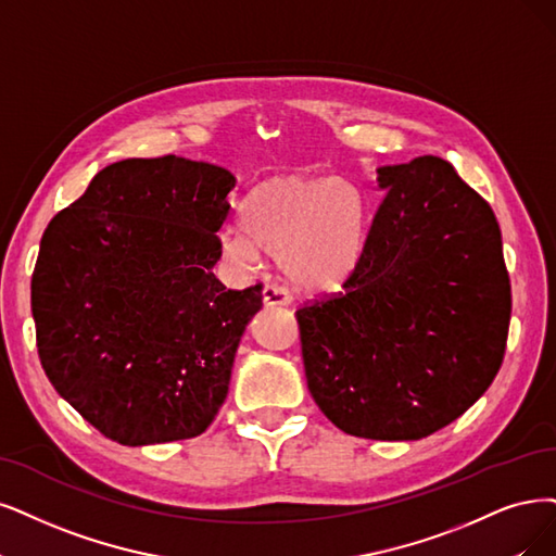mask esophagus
I'll use <instances>...</instances> for the list:
<instances>
[{"label":"esophagus","instance_id":"34e87169","mask_svg":"<svg viewBox=\"0 0 556 556\" xmlns=\"http://www.w3.org/2000/svg\"><path fill=\"white\" fill-rule=\"evenodd\" d=\"M291 302H293V298L289 295V291L281 289V286H265L263 289L265 306H289Z\"/></svg>","mask_w":556,"mask_h":556}]
</instances>
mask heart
Instances as JSON below:
<instances>
[{"instance_id": "heart-1", "label": "heart", "mask_w": 556, "mask_h": 556, "mask_svg": "<svg viewBox=\"0 0 556 556\" xmlns=\"http://www.w3.org/2000/svg\"><path fill=\"white\" fill-rule=\"evenodd\" d=\"M244 229L222 236V254L256 265L261 253L279 256L283 275L304 289L327 291L359 265L366 240L362 194L334 176L279 174L247 197Z\"/></svg>"}]
</instances>
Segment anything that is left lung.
<instances>
[{
	"label": "left lung",
	"instance_id": "8db88e82",
	"mask_svg": "<svg viewBox=\"0 0 556 556\" xmlns=\"http://www.w3.org/2000/svg\"><path fill=\"white\" fill-rule=\"evenodd\" d=\"M384 199L343 293L295 312L323 415L366 440H421L495 380L510 281L495 213L442 157L378 169Z\"/></svg>",
	"mask_w": 556,
	"mask_h": 556
}]
</instances>
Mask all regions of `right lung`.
Masks as SVG:
<instances>
[{"label":"right lung","mask_w":556,"mask_h":556,"mask_svg":"<svg viewBox=\"0 0 556 556\" xmlns=\"http://www.w3.org/2000/svg\"><path fill=\"white\" fill-rule=\"evenodd\" d=\"M236 176L176 155L132 157L93 176L56 213L31 275L43 371L102 435L162 444L201 435L229 392L263 286L213 275Z\"/></svg>","instance_id":"right-lung-1"}]
</instances>
